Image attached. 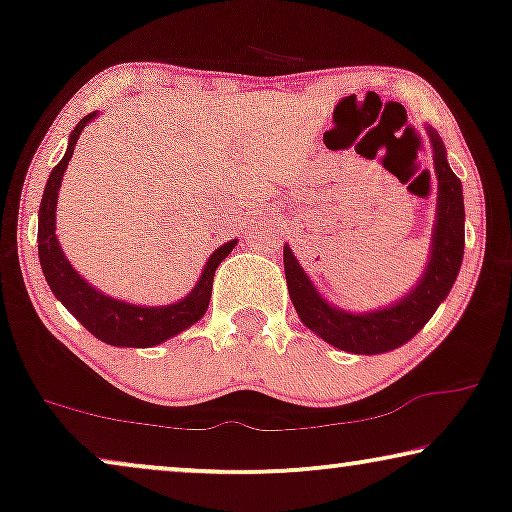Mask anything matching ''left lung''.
I'll return each instance as SVG.
<instances>
[{
	"mask_svg": "<svg viewBox=\"0 0 512 512\" xmlns=\"http://www.w3.org/2000/svg\"><path fill=\"white\" fill-rule=\"evenodd\" d=\"M426 135L433 149V167L438 179L436 221L431 230L429 261L419 282L405 296L370 312L342 310L321 296L303 265L293 256L289 244L284 247L286 284L300 321L342 352L384 354L405 345L422 331L457 282L464 261V191L459 177L447 163L443 139L433 128H426Z\"/></svg>",
	"mask_w": 512,
	"mask_h": 512,
	"instance_id": "left-lung-1",
	"label": "left lung"
}]
</instances>
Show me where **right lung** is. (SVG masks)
Returning a JSON list of instances; mask_svg holds the SVG:
<instances>
[{
  "label": "right lung",
  "instance_id": "right-lung-1",
  "mask_svg": "<svg viewBox=\"0 0 512 512\" xmlns=\"http://www.w3.org/2000/svg\"><path fill=\"white\" fill-rule=\"evenodd\" d=\"M97 111L83 116L76 128L69 135V144L65 156L58 165L48 174L44 198H41L39 207V263L44 270V277L48 286H51L53 296L81 321L83 328H88L97 340L107 342L114 347H156L160 342L174 338L186 328H191L195 321L205 317L209 298H212V284L214 272L223 263L230 251L235 249L237 240H230L221 244L212 256L207 258L205 268L198 284L188 291L177 303L149 307V305H135L125 303V300L111 298L104 291H97L93 284H88L79 272L72 268L69 258L62 251L58 235H55V209H58V193L62 177L69 160L74 156L76 139H79L81 130L86 128L90 121H95Z\"/></svg>",
  "mask_w": 512,
  "mask_h": 512
}]
</instances>
